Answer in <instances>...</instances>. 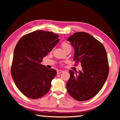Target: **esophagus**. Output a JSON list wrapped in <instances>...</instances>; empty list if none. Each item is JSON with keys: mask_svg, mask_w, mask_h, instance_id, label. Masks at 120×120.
I'll list each match as a JSON object with an SVG mask.
<instances>
[{"mask_svg": "<svg viewBox=\"0 0 120 120\" xmlns=\"http://www.w3.org/2000/svg\"><path fill=\"white\" fill-rule=\"evenodd\" d=\"M63 72H64V71H63V70H59L57 71V74H61V73H62Z\"/></svg>", "mask_w": 120, "mask_h": 120, "instance_id": "1", "label": "esophagus"}]
</instances>
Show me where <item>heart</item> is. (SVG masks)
<instances>
[{
    "instance_id": "heart-1",
    "label": "heart",
    "mask_w": 120,
    "mask_h": 120,
    "mask_svg": "<svg viewBox=\"0 0 120 120\" xmlns=\"http://www.w3.org/2000/svg\"><path fill=\"white\" fill-rule=\"evenodd\" d=\"M61 45H62V47L63 48V49H66V48L69 47V46H70L69 44H68L67 43H66V42H63V43L61 44Z\"/></svg>"
}]
</instances>
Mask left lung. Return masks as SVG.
Segmentation results:
<instances>
[{"label":"left lung","instance_id":"obj_1","mask_svg":"<svg viewBox=\"0 0 120 120\" xmlns=\"http://www.w3.org/2000/svg\"><path fill=\"white\" fill-rule=\"evenodd\" d=\"M67 41L75 49L74 60L80 63L82 70H69L67 89L76 100H88L101 90L108 77L106 50L100 42L85 32L75 33Z\"/></svg>","mask_w":120,"mask_h":120}]
</instances>
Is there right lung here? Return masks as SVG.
I'll list each match as a JSON object with an SVG mask.
<instances>
[{
    "label": "right lung",
    "mask_w": 120,
    "mask_h": 120,
    "mask_svg": "<svg viewBox=\"0 0 120 120\" xmlns=\"http://www.w3.org/2000/svg\"><path fill=\"white\" fill-rule=\"evenodd\" d=\"M58 34L38 30L21 38L14 51L11 74L16 86L25 96L37 99L43 96L51 87L56 74L41 64L59 41Z\"/></svg>",
    "instance_id": "1"
}]
</instances>
